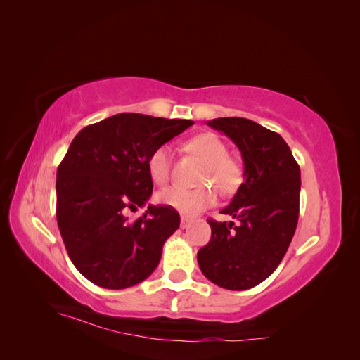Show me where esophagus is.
Here are the masks:
<instances>
[{
	"label": "esophagus",
	"instance_id": "1",
	"mask_svg": "<svg viewBox=\"0 0 360 360\" xmlns=\"http://www.w3.org/2000/svg\"><path fill=\"white\" fill-rule=\"evenodd\" d=\"M191 224H192V222H191V219H188V217H184V216L181 217V221H180V226L183 228V230H184V228H189V226H191Z\"/></svg>",
	"mask_w": 360,
	"mask_h": 360
}]
</instances>
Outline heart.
I'll use <instances>...</instances> for the list:
<instances>
[{
    "label": "heart",
    "instance_id": "b5f03b06",
    "mask_svg": "<svg viewBox=\"0 0 360 360\" xmlns=\"http://www.w3.org/2000/svg\"><path fill=\"white\" fill-rule=\"evenodd\" d=\"M186 150L204 163L198 179L202 186L197 189L167 188L159 192L158 200L183 214L195 216L216 202L217 193L210 184L216 186L222 195H231L242 184L243 172L238 162L228 158V146L214 134L207 132L191 138L186 143ZM171 147L163 144L155 148L147 162L151 180L158 184H165L171 177Z\"/></svg>",
    "mask_w": 360,
    "mask_h": 360
}]
</instances>
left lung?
<instances>
[{"instance_id": "8db88e82", "label": "left lung", "mask_w": 360, "mask_h": 360, "mask_svg": "<svg viewBox=\"0 0 360 360\" xmlns=\"http://www.w3.org/2000/svg\"><path fill=\"white\" fill-rule=\"evenodd\" d=\"M230 138L243 159V183L221 212L238 221H207L210 242L198 250L202 275L226 290H249L267 279L284 258L299 221L300 168L287 143L252 120L207 122Z\"/></svg>"}]
</instances>
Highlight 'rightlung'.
Returning <instances> with one entry per match:
<instances>
[{
    "label": "right lung",
    "instance_id": "add662e5",
    "mask_svg": "<svg viewBox=\"0 0 360 360\" xmlns=\"http://www.w3.org/2000/svg\"><path fill=\"white\" fill-rule=\"evenodd\" d=\"M192 120L117 114L84 127L57 171V222L75 267L93 284L122 290L158 267L163 243L180 225L176 209L148 205L147 162L153 150L192 126Z\"/></svg>",
    "mask_w": 360,
    "mask_h": 360
}]
</instances>
